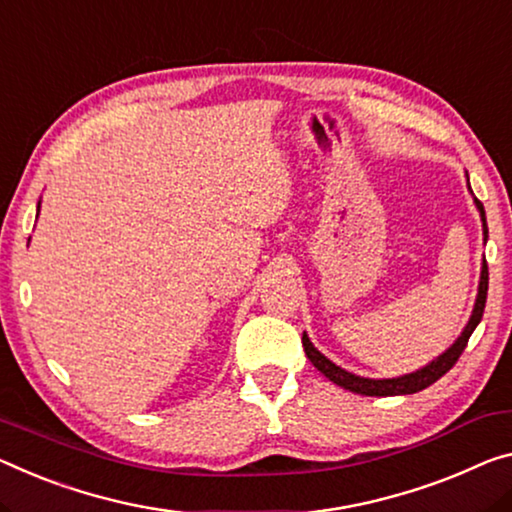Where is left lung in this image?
I'll use <instances>...</instances> for the list:
<instances>
[{
	"mask_svg": "<svg viewBox=\"0 0 512 512\" xmlns=\"http://www.w3.org/2000/svg\"><path fill=\"white\" fill-rule=\"evenodd\" d=\"M469 190H471V187H469ZM474 203H476L478 212H481L483 238L487 240V222H485L483 203L478 199H474ZM485 300H487V263L483 261L481 283H478V297H476L474 311H471V318L467 322V327L462 329V334L458 336V341H455L451 348L444 352V355L432 359L428 366H423L414 373L391 377V380H371V377H359L355 373H348L345 368L336 366L334 361H329L318 348H313V343L309 341V336H306V334H302V345H304V352H306V357H309L311 364L316 366L322 375L329 377V380H332L334 384H338V387L361 393V396H405V393H416V391L430 387V384H435L439 377L451 371V368L455 366V361H458L462 352H465L469 336L474 334L476 325L483 318Z\"/></svg>",
	"mask_w": 512,
	"mask_h": 512,
	"instance_id": "8db88e82",
	"label": "left lung"
}]
</instances>
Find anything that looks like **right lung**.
I'll list each match as a JSON object with an SVG mask.
<instances>
[{
	"mask_svg": "<svg viewBox=\"0 0 512 512\" xmlns=\"http://www.w3.org/2000/svg\"><path fill=\"white\" fill-rule=\"evenodd\" d=\"M38 210H41V201H38Z\"/></svg>",
	"mask_w": 512,
	"mask_h": 512,
	"instance_id": "right-lung-1",
	"label": "right lung"
}]
</instances>
